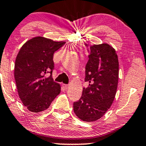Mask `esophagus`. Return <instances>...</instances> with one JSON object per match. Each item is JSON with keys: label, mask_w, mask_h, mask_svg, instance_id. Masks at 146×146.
<instances>
[{"label": "esophagus", "mask_w": 146, "mask_h": 146, "mask_svg": "<svg viewBox=\"0 0 146 146\" xmlns=\"http://www.w3.org/2000/svg\"><path fill=\"white\" fill-rule=\"evenodd\" d=\"M62 86H63L64 89H68V88L69 87V85H68V84H62Z\"/></svg>", "instance_id": "esophagus-1"}]
</instances>
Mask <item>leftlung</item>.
I'll return each mask as SVG.
<instances>
[{"label":"left lung","instance_id":"8db88e82","mask_svg":"<svg viewBox=\"0 0 146 146\" xmlns=\"http://www.w3.org/2000/svg\"><path fill=\"white\" fill-rule=\"evenodd\" d=\"M88 51L84 81L89 82V86L83 89L80 100L73 102V110L82 121L92 122L104 116L114 100L118 81V60L115 49L107 44H94Z\"/></svg>","mask_w":146,"mask_h":146}]
</instances>
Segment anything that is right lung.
<instances>
[{
  "mask_svg": "<svg viewBox=\"0 0 146 146\" xmlns=\"http://www.w3.org/2000/svg\"><path fill=\"white\" fill-rule=\"evenodd\" d=\"M65 42L43 36L28 40L21 48L14 65V78L19 98L29 111L39 113L47 110L61 91L52 78L54 52ZM50 73L48 78L44 77Z\"/></svg>",
  "mask_w": 146,
  "mask_h": 146,
  "instance_id": "right-lung-1",
  "label": "right lung"
}]
</instances>
